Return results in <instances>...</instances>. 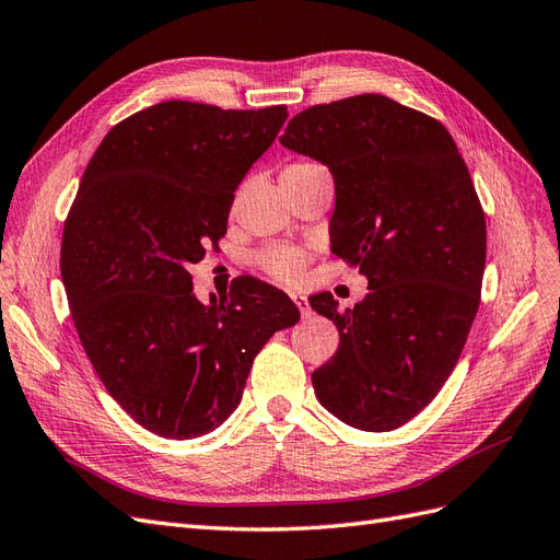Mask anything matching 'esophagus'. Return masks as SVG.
<instances>
[{
    "instance_id": "34e87169",
    "label": "esophagus",
    "mask_w": 560,
    "mask_h": 560,
    "mask_svg": "<svg viewBox=\"0 0 560 560\" xmlns=\"http://www.w3.org/2000/svg\"><path fill=\"white\" fill-rule=\"evenodd\" d=\"M292 301L296 303V308L301 311V315L306 317V315H311V303H308V299L303 296V294H292Z\"/></svg>"
}]
</instances>
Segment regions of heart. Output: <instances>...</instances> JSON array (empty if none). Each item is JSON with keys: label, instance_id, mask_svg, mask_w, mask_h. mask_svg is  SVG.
<instances>
[{"label": "heart", "instance_id": "obj_1", "mask_svg": "<svg viewBox=\"0 0 560 560\" xmlns=\"http://www.w3.org/2000/svg\"><path fill=\"white\" fill-rule=\"evenodd\" d=\"M313 165H317V163H313V161L287 163L280 179L296 175L301 171H308V167H313ZM308 257H311L308 249L296 247V245H268L254 254V264H257L268 278L290 284L301 278L303 268H306V264H308Z\"/></svg>", "mask_w": 560, "mask_h": 560}]
</instances>
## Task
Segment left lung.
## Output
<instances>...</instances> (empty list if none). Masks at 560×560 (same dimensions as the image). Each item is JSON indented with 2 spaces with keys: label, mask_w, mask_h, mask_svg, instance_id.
<instances>
[{
  "label": "left lung",
  "mask_w": 560,
  "mask_h": 560,
  "mask_svg": "<svg viewBox=\"0 0 560 560\" xmlns=\"http://www.w3.org/2000/svg\"><path fill=\"white\" fill-rule=\"evenodd\" d=\"M280 144L329 167L331 252L369 280L354 308L329 292L313 311L341 334L313 371L319 404L346 425L387 432L436 397L481 301L486 217L451 132L366 93L296 114Z\"/></svg>",
  "instance_id": "left-lung-1"
}]
</instances>
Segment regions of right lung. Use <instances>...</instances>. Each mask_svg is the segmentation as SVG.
I'll use <instances>...</instances> for the list:
<instances>
[{
    "label": "right lung",
    "instance_id": "right-lung-1",
    "mask_svg": "<svg viewBox=\"0 0 560 560\" xmlns=\"http://www.w3.org/2000/svg\"><path fill=\"white\" fill-rule=\"evenodd\" d=\"M284 118V105L167 100L116 124L81 177L60 247L67 303L107 393L159 436L222 425L264 343L299 322L290 296L249 276L202 306L189 273Z\"/></svg>",
    "mask_w": 560,
    "mask_h": 560
}]
</instances>
